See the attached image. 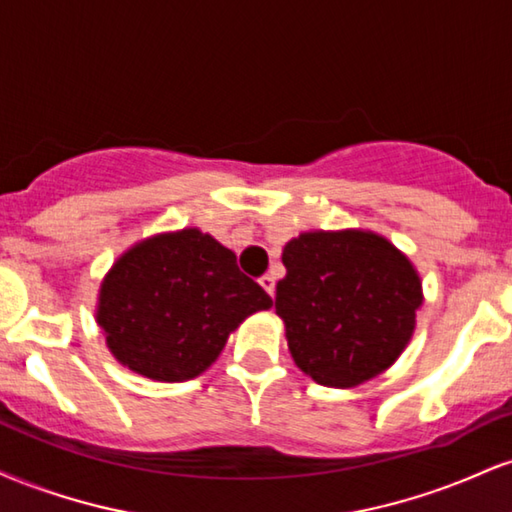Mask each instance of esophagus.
<instances>
[{"label":"esophagus","mask_w":512,"mask_h":512,"mask_svg":"<svg viewBox=\"0 0 512 512\" xmlns=\"http://www.w3.org/2000/svg\"><path fill=\"white\" fill-rule=\"evenodd\" d=\"M260 286L264 291L269 293V296L274 298V291H276V281H274V276L272 274H264V276H260Z\"/></svg>","instance_id":"34e87169"}]
</instances>
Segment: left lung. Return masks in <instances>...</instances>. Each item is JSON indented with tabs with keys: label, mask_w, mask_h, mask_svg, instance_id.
I'll return each instance as SVG.
<instances>
[{
	"label": "left lung",
	"mask_w": 512,
	"mask_h": 512,
	"mask_svg": "<svg viewBox=\"0 0 512 512\" xmlns=\"http://www.w3.org/2000/svg\"><path fill=\"white\" fill-rule=\"evenodd\" d=\"M276 315L296 366L325 387H356L397 361L424 303L414 264L373 231H310L286 243Z\"/></svg>",
	"instance_id": "1"
}]
</instances>
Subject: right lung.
<instances>
[{"label": "right lung", "instance_id": "add662e5", "mask_svg": "<svg viewBox=\"0 0 512 512\" xmlns=\"http://www.w3.org/2000/svg\"><path fill=\"white\" fill-rule=\"evenodd\" d=\"M272 298L236 255L199 228L158 233L117 257L98 293L96 322L122 366L161 383L197 378L245 317Z\"/></svg>", "mask_w": 512, "mask_h": 512}]
</instances>
